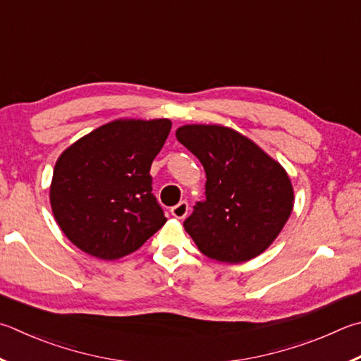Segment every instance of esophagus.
Returning <instances> with one entry per match:
<instances>
[{"mask_svg": "<svg viewBox=\"0 0 361 361\" xmlns=\"http://www.w3.org/2000/svg\"><path fill=\"white\" fill-rule=\"evenodd\" d=\"M188 212H189V203L186 200H181L180 203H176L175 207H172V209H170V213H172V216H175L176 219L186 218Z\"/></svg>", "mask_w": 361, "mask_h": 361, "instance_id": "esophagus-1", "label": "esophagus"}]
</instances>
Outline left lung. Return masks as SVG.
<instances>
[{
  "label": "left lung",
  "instance_id": "left-lung-1",
  "mask_svg": "<svg viewBox=\"0 0 361 361\" xmlns=\"http://www.w3.org/2000/svg\"><path fill=\"white\" fill-rule=\"evenodd\" d=\"M176 139L207 173L205 200L183 226L207 257L240 264L270 246L289 219L293 189L286 170L245 135L189 124Z\"/></svg>",
  "mask_w": 361,
  "mask_h": 361
}]
</instances>
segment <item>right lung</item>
Wrapping results in <instances>:
<instances>
[{"label": "right lung", "mask_w": 361, "mask_h": 361, "mask_svg": "<svg viewBox=\"0 0 361 361\" xmlns=\"http://www.w3.org/2000/svg\"><path fill=\"white\" fill-rule=\"evenodd\" d=\"M172 123L118 120L94 129L56 161L50 203L64 235L83 252L114 260L166 224L153 194V159Z\"/></svg>", "instance_id": "right-lung-1"}]
</instances>
